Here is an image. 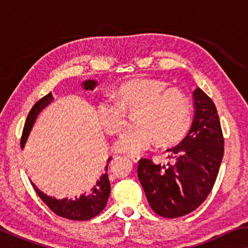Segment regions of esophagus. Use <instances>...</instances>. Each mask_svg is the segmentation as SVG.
I'll return each instance as SVG.
<instances>
[{
  "instance_id": "1",
  "label": "esophagus",
  "mask_w": 248,
  "mask_h": 248,
  "mask_svg": "<svg viewBox=\"0 0 248 248\" xmlns=\"http://www.w3.org/2000/svg\"><path fill=\"white\" fill-rule=\"evenodd\" d=\"M129 157L131 158L134 163H138V162L140 161V158H141L139 155H129Z\"/></svg>"
}]
</instances>
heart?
<instances>
[{"label": "heart", "mask_w": 248, "mask_h": 248, "mask_svg": "<svg viewBox=\"0 0 248 248\" xmlns=\"http://www.w3.org/2000/svg\"><path fill=\"white\" fill-rule=\"evenodd\" d=\"M194 103L178 89L156 78H136L124 82L102 99L98 115L109 133H120L128 124V112H137V129L125 132L116 149L128 154H140L158 141L171 146L183 141L194 123Z\"/></svg>", "instance_id": "1"}]
</instances>
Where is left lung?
I'll use <instances>...</instances> for the list:
<instances>
[{"instance_id":"left-lung-1","label":"left lung","mask_w":248,"mask_h":248,"mask_svg":"<svg viewBox=\"0 0 248 248\" xmlns=\"http://www.w3.org/2000/svg\"><path fill=\"white\" fill-rule=\"evenodd\" d=\"M195 118L187 137L167 150L173 162L166 166L141 158L138 176L151 208L175 219L199 207L216 183L224 153V138L212 99L202 90L194 92Z\"/></svg>"}]
</instances>
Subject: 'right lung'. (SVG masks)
<instances>
[{"label": "right lung", "instance_id": "1", "mask_svg": "<svg viewBox=\"0 0 248 248\" xmlns=\"http://www.w3.org/2000/svg\"><path fill=\"white\" fill-rule=\"evenodd\" d=\"M95 81H86L84 82L83 86L85 90L93 91L94 87L96 86ZM53 100L52 92H50L49 94L44 96L43 98H40L38 102L33 105L32 108L29 111L27 116V119L25 121L22 138H20V145L22 148L26 142V139L28 137L29 132H31V127L35 120L38 116L39 112L43 109L48 106V105ZM111 157L108 158L107 165L105 166V174L100 177L97 182L90 185V187H87L84 194L78 197H74V198H64V199H57L54 197H50L44 194L43 191H40L35 185H32L33 189L37 192V195L39 196V198L44 201V202L48 205V208L51 210L52 212L56 215L60 216L64 219L74 220V221H86L90 220L92 217L98 216L100 212L103 211V209L106 207L107 200L109 194H110V182L108 178V165L110 163Z\"/></svg>", "mask_w": 248, "mask_h": 248}]
</instances>
